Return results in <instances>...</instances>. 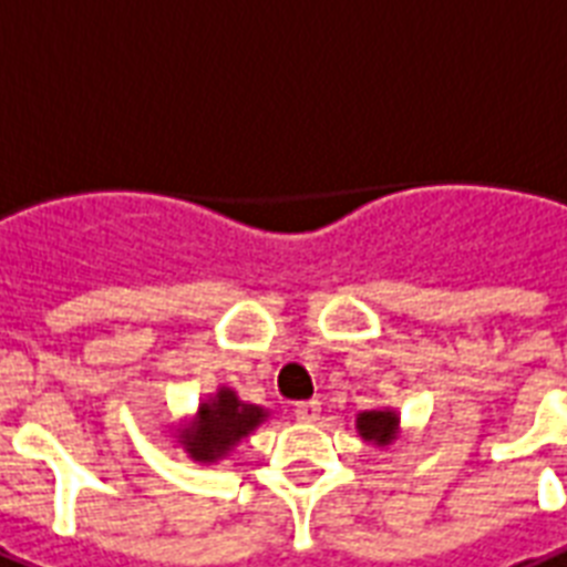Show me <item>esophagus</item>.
Masks as SVG:
<instances>
[{
	"label": "esophagus",
	"mask_w": 567,
	"mask_h": 567,
	"mask_svg": "<svg viewBox=\"0 0 567 567\" xmlns=\"http://www.w3.org/2000/svg\"><path fill=\"white\" fill-rule=\"evenodd\" d=\"M292 411H296V416L301 420V423H313V420H319L322 402H319V399H310V402H298Z\"/></svg>",
	"instance_id": "esophagus-1"
}]
</instances>
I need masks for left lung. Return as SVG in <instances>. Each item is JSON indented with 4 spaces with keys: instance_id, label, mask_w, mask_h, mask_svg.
Listing matches in <instances>:
<instances>
[{
    "instance_id": "8db88e82",
    "label": "left lung",
    "mask_w": 567,
    "mask_h": 567,
    "mask_svg": "<svg viewBox=\"0 0 567 567\" xmlns=\"http://www.w3.org/2000/svg\"><path fill=\"white\" fill-rule=\"evenodd\" d=\"M358 432H361L363 441L379 443V446H388V443L396 441L399 414L396 411H390V408L361 411V414H358Z\"/></svg>"
}]
</instances>
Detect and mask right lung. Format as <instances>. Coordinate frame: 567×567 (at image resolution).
Masks as SVG:
<instances>
[{
    "instance_id": "1",
    "label": "right lung",
    "mask_w": 567,
    "mask_h": 567,
    "mask_svg": "<svg viewBox=\"0 0 567 567\" xmlns=\"http://www.w3.org/2000/svg\"><path fill=\"white\" fill-rule=\"evenodd\" d=\"M266 420V408L248 405L236 396V390L218 388L215 396L204 399L195 420L177 429V443L188 452V458L213 464L245 441Z\"/></svg>"
}]
</instances>
